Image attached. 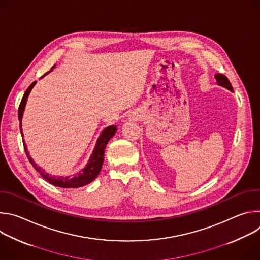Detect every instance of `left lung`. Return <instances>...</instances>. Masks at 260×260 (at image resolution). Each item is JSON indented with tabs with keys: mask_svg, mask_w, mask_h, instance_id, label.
Segmentation results:
<instances>
[{
	"mask_svg": "<svg viewBox=\"0 0 260 260\" xmlns=\"http://www.w3.org/2000/svg\"><path fill=\"white\" fill-rule=\"evenodd\" d=\"M215 78H216V80H217L218 85H220V86H223V87L228 88V89H229V90H231V91H234L233 86H232V84H231V82H230L229 78H228L225 75H223V74H220V73L216 74V75H215Z\"/></svg>",
	"mask_w": 260,
	"mask_h": 260,
	"instance_id": "left-lung-1",
	"label": "left lung"
}]
</instances>
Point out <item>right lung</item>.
Listing matches in <instances>:
<instances>
[{
    "label": "right lung",
    "instance_id": "1",
    "mask_svg": "<svg viewBox=\"0 0 260 260\" xmlns=\"http://www.w3.org/2000/svg\"><path fill=\"white\" fill-rule=\"evenodd\" d=\"M54 67H55V64L51 68L50 71H52V69ZM49 72H47L46 74H48ZM35 84H36V81H34L28 86V88L26 89V91L24 92V94L21 99V102H20V105H19V108H18V119H19V122H20L19 127H20V133H21L22 138H23V135H22V129H21V119H22V115H23V111H24V107H25V104H26L27 96H28L30 90L32 89V87L35 86ZM116 131H117V127L115 125H110L102 132L101 136L98 139L96 145L94 147V150H93V152L90 156V159H89L88 164L86 165V167L83 170H81V172L77 173L75 176H73V177H70V176L69 177H55V176H50L49 174H46L40 167H37V165L34 162L31 157L28 155L27 149H26L24 141H23L24 151L26 153V156H27L29 162L32 165V167L36 169V171L38 172L47 182L54 185V186L61 187V188H78V187H82V186H84V185L89 184L90 182H92L98 177V175L100 174L101 169L103 167V162H104V154H105L106 146H107L108 142L110 141V139L115 135Z\"/></svg>",
    "mask_w": 260,
    "mask_h": 260
}]
</instances>
